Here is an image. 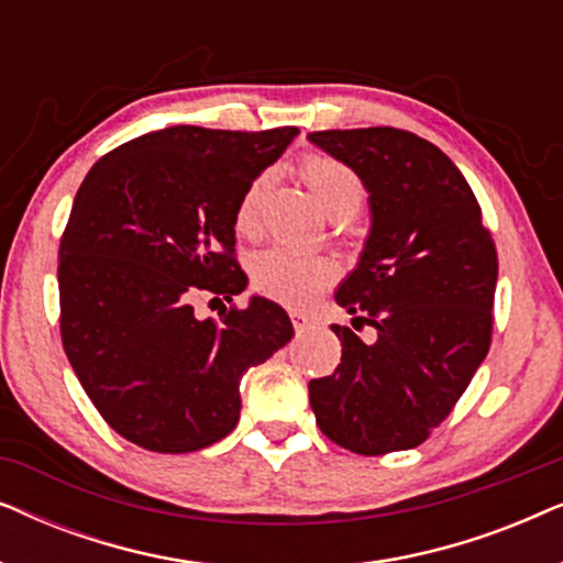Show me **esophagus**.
I'll return each instance as SVG.
<instances>
[{
  "mask_svg": "<svg viewBox=\"0 0 563 563\" xmlns=\"http://www.w3.org/2000/svg\"><path fill=\"white\" fill-rule=\"evenodd\" d=\"M289 318H291V325H295L297 333H305L307 328L314 325V320L310 318V314H305V312H299V310H291Z\"/></svg>",
  "mask_w": 563,
  "mask_h": 563,
  "instance_id": "34e87169",
  "label": "esophagus"
}]
</instances>
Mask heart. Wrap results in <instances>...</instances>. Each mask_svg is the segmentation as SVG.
I'll use <instances>...</instances> for the list:
<instances>
[{"instance_id": "heart-1", "label": "heart", "mask_w": 563, "mask_h": 563, "mask_svg": "<svg viewBox=\"0 0 563 563\" xmlns=\"http://www.w3.org/2000/svg\"><path fill=\"white\" fill-rule=\"evenodd\" d=\"M297 174L330 218L349 220L364 202V184H361L358 174L333 156L310 153L297 164ZM268 191H272V174H258L243 189L235 207L238 233H258ZM333 264L328 258L289 249L264 251L253 261V284H256V289L261 295L289 307L310 305L322 289L333 284Z\"/></svg>"}]
</instances>
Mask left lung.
Returning a JSON list of instances; mask_svg holds the SVG:
<instances>
[{
	"label": "left lung",
	"mask_w": 563,
	"mask_h": 563,
	"mask_svg": "<svg viewBox=\"0 0 563 563\" xmlns=\"http://www.w3.org/2000/svg\"><path fill=\"white\" fill-rule=\"evenodd\" d=\"M307 137L368 191L372 228L335 302L353 328L376 330L361 341L333 325L343 353L333 374L310 382L314 420L361 456L415 449L449 418L489 351L495 241L464 174L433 143L397 128Z\"/></svg>",
	"instance_id": "obj_1"
}]
</instances>
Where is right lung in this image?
Wrapping results in <instances>:
<instances>
[{
    "label": "right lung",
    "instance_id": "1",
    "mask_svg": "<svg viewBox=\"0 0 563 563\" xmlns=\"http://www.w3.org/2000/svg\"><path fill=\"white\" fill-rule=\"evenodd\" d=\"M297 128L261 133L174 125L99 158L60 238V341L107 426L156 453L218 443L241 418V379L295 335L266 297L199 320L195 302H233L243 189Z\"/></svg>",
    "mask_w": 563,
    "mask_h": 563
}]
</instances>
